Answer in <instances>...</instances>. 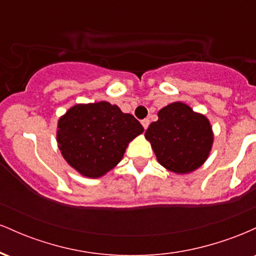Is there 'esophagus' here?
Listing matches in <instances>:
<instances>
[{"mask_svg":"<svg viewBox=\"0 0 256 256\" xmlns=\"http://www.w3.org/2000/svg\"><path fill=\"white\" fill-rule=\"evenodd\" d=\"M140 122H142V125H143V128H144V130H146V128H148L149 124H150V120H149L148 118H146V119H143Z\"/></svg>","mask_w":256,"mask_h":256,"instance_id":"esophagus-1","label":"esophagus"}]
</instances>
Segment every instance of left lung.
I'll return each instance as SVG.
<instances>
[{
    "label": "left lung",
    "mask_w": 256,
    "mask_h": 256,
    "mask_svg": "<svg viewBox=\"0 0 256 256\" xmlns=\"http://www.w3.org/2000/svg\"><path fill=\"white\" fill-rule=\"evenodd\" d=\"M158 116L144 136L160 165L174 173H189L204 165L213 144L208 119L182 102L164 107Z\"/></svg>",
    "instance_id": "1"
}]
</instances>
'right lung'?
<instances>
[{
	"label": "right lung",
	"mask_w": 256,
	"mask_h": 256,
	"mask_svg": "<svg viewBox=\"0 0 256 256\" xmlns=\"http://www.w3.org/2000/svg\"><path fill=\"white\" fill-rule=\"evenodd\" d=\"M142 132L134 116L102 101L70 108L58 119L56 137L70 166L85 177L98 178L118 165L128 143Z\"/></svg>",
	"instance_id": "1"
}]
</instances>
